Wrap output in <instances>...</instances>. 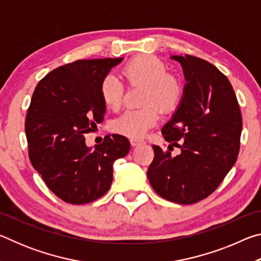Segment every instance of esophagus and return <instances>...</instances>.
<instances>
[{"label": "esophagus", "mask_w": 261, "mask_h": 261, "mask_svg": "<svg viewBox=\"0 0 261 261\" xmlns=\"http://www.w3.org/2000/svg\"><path fill=\"white\" fill-rule=\"evenodd\" d=\"M130 143H131L132 146H139V145L145 144V140L140 139V138H131Z\"/></svg>", "instance_id": "esophagus-1"}]
</instances>
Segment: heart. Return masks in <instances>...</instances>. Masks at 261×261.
Listing matches in <instances>:
<instances>
[{"label": "heart", "instance_id": "1", "mask_svg": "<svg viewBox=\"0 0 261 261\" xmlns=\"http://www.w3.org/2000/svg\"><path fill=\"white\" fill-rule=\"evenodd\" d=\"M122 76L130 85L145 86L139 109L126 110L115 118L112 129L131 138H140L159 121L158 108L162 113L174 110L182 98V85L176 77L168 73L166 64L154 56H137L122 68ZM124 85L120 78L107 74L100 84V96L105 106L117 110L123 100Z\"/></svg>", "mask_w": 261, "mask_h": 261}]
</instances>
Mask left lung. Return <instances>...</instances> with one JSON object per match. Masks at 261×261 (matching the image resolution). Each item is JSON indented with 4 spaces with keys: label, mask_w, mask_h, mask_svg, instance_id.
<instances>
[{
    "label": "left lung",
    "mask_w": 261,
    "mask_h": 261,
    "mask_svg": "<svg viewBox=\"0 0 261 261\" xmlns=\"http://www.w3.org/2000/svg\"><path fill=\"white\" fill-rule=\"evenodd\" d=\"M187 85L179 108L162 127L167 151L153 145L147 170L152 188L165 199L189 205L213 193L240 153L242 113L229 79L197 56H173ZM180 148L177 156L171 152Z\"/></svg>",
    "instance_id": "left-lung-1"
}]
</instances>
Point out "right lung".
Returning a JSON list of instances; mask_svg holds the SVG:
<instances>
[{"label": "right lung", "mask_w": 261, "mask_h": 261, "mask_svg": "<svg viewBox=\"0 0 261 261\" xmlns=\"http://www.w3.org/2000/svg\"><path fill=\"white\" fill-rule=\"evenodd\" d=\"M123 59L78 60L46 74L25 120L29 156L50 191L68 204L94 201L113 182V163L130 151L121 135L106 136L93 151L84 135L103 121L100 84Z\"/></svg>", "instance_id": "add662e5"}]
</instances>
